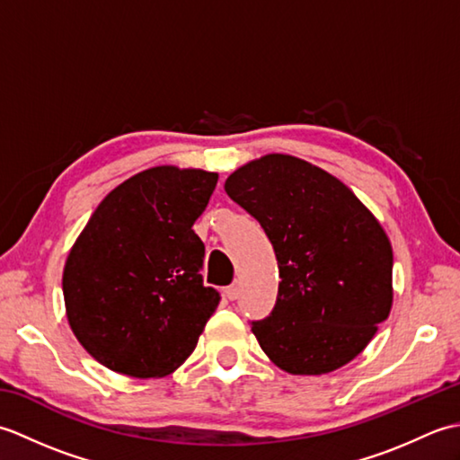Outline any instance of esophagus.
Listing matches in <instances>:
<instances>
[{
    "label": "esophagus",
    "mask_w": 460,
    "mask_h": 460,
    "mask_svg": "<svg viewBox=\"0 0 460 460\" xmlns=\"http://www.w3.org/2000/svg\"><path fill=\"white\" fill-rule=\"evenodd\" d=\"M225 296H227L229 300H237V296H239V288H237V285H231V287L225 288Z\"/></svg>",
    "instance_id": "1"
}]
</instances>
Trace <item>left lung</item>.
<instances>
[{"mask_svg":"<svg viewBox=\"0 0 460 460\" xmlns=\"http://www.w3.org/2000/svg\"><path fill=\"white\" fill-rule=\"evenodd\" d=\"M225 191L279 261L275 308L251 322L261 348L295 376L346 366L392 310L394 252L377 219L334 175L285 154L243 165Z\"/></svg>","mask_w":460,"mask_h":460,"instance_id":"obj_1","label":"left lung"}]
</instances>
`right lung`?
<instances>
[{
  "mask_svg": "<svg viewBox=\"0 0 460 460\" xmlns=\"http://www.w3.org/2000/svg\"><path fill=\"white\" fill-rule=\"evenodd\" d=\"M217 173L160 165L101 201L68 252L66 318L112 371L162 377L198 346L221 295L203 285V241L191 229Z\"/></svg>",
  "mask_w": 460,
  "mask_h": 460,
  "instance_id": "obj_1",
  "label": "right lung"
}]
</instances>
